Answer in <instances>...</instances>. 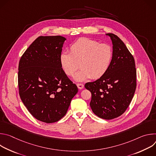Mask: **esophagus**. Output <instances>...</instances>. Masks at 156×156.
<instances>
[{
  "label": "esophagus",
  "instance_id": "34e87169",
  "mask_svg": "<svg viewBox=\"0 0 156 156\" xmlns=\"http://www.w3.org/2000/svg\"><path fill=\"white\" fill-rule=\"evenodd\" d=\"M76 86H77L78 88L80 89V90H82V89L84 87V84H81V83H77Z\"/></svg>",
  "mask_w": 156,
  "mask_h": 156
}]
</instances>
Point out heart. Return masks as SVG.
<instances>
[{
    "label": "heart",
    "instance_id": "1",
    "mask_svg": "<svg viewBox=\"0 0 156 156\" xmlns=\"http://www.w3.org/2000/svg\"><path fill=\"white\" fill-rule=\"evenodd\" d=\"M69 50L70 53L60 54V63L65 73L69 76H73L80 66L81 69L74 77L76 81L101 78L107 72L112 62V47L108 44H101L95 39L81 37L71 44Z\"/></svg>",
    "mask_w": 156,
    "mask_h": 156
}]
</instances>
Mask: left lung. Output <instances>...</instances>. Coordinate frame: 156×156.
Masks as SVG:
<instances>
[{"mask_svg":"<svg viewBox=\"0 0 156 156\" xmlns=\"http://www.w3.org/2000/svg\"><path fill=\"white\" fill-rule=\"evenodd\" d=\"M113 44L114 56L107 72L93 82L85 84L91 93L90 106L99 117L111 120L122 115L129 106L136 87L135 59L123 42L107 33Z\"/></svg>","mask_w":156,"mask_h":156,"instance_id":"8db88e82","label":"left lung"}]
</instances>
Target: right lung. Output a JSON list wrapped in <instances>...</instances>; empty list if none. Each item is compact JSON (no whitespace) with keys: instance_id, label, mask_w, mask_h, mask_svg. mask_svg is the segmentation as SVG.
Here are the masks:
<instances>
[{"instance_id":"1","label":"right lung","mask_w":156,"mask_h":156,"mask_svg":"<svg viewBox=\"0 0 156 156\" xmlns=\"http://www.w3.org/2000/svg\"><path fill=\"white\" fill-rule=\"evenodd\" d=\"M65 40L61 36H39L19 62L20 98L35 119L47 123L63 118L78 93L76 85L66 75L60 63Z\"/></svg>"}]
</instances>
